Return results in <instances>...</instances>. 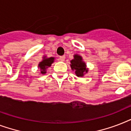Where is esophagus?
Listing matches in <instances>:
<instances>
[{"mask_svg": "<svg viewBox=\"0 0 131 131\" xmlns=\"http://www.w3.org/2000/svg\"><path fill=\"white\" fill-rule=\"evenodd\" d=\"M59 59L60 60H61V61H64V59H65V56H60Z\"/></svg>", "mask_w": 131, "mask_h": 131, "instance_id": "obj_1", "label": "esophagus"}]
</instances>
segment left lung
<instances>
[{
	"label": "left lung",
	"mask_w": 131,
	"mask_h": 131,
	"mask_svg": "<svg viewBox=\"0 0 131 131\" xmlns=\"http://www.w3.org/2000/svg\"><path fill=\"white\" fill-rule=\"evenodd\" d=\"M74 58L71 60V67L73 71H75L78 77H83L84 74L88 73V69L86 68V63L83 61L82 57L78 54L74 55Z\"/></svg>",
	"instance_id": "1"
}]
</instances>
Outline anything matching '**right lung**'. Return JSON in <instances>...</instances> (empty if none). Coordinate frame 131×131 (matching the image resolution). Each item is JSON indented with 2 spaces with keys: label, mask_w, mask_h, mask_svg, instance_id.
Listing matches in <instances>:
<instances>
[{
  "label": "right lung",
  "mask_w": 131,
  "mask_h": 131,
  "mask_svg": "<svg viewBox=\"0 0 131 131\" xmlns=\"http://www.w3.org/2000/svg\"><path fill=\"white\" fill-rule=\"evenodd\" d=\"M53 61H54V58L53 57L47 58L46 56H43V60L40 62L39 65H38V67L39 68L40 70H41V73H46V69L51 65V64L53 63Z\"/></svg>",
  "instance_id": "obj_1"
}]
</instances>
